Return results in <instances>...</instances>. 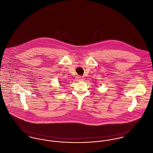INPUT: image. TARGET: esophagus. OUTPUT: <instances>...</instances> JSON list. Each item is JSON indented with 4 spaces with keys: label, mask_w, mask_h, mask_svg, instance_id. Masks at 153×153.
<instances>
[{
    "label": "esophagus",
    "mask_w": 153,
    "mask_h": 153,
    "mask_svg": "<svg viewBox=\"0 0 153 153\" xmlns=\"http://www.w3.org/2000/svg\"><path fill=\"white\" fill-rule=\"evenodd\" d=\"M76 79H77V81H83V80H84V78L82 77V76H77L76 77Z\"/></svg>",
    "instance_id": "obj_1"
}]
</instances>
